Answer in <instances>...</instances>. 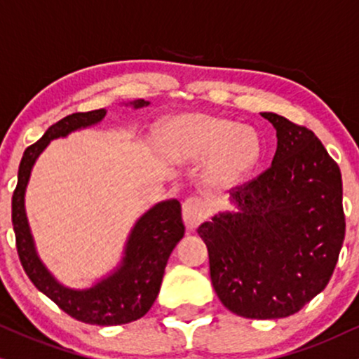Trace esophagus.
I'll use <instances>...</instances> for the list:
<instances>
[{"mask_svg":"<svg viewBox=\"0 0 359 359\" xmlns=\"http://www.w3.org/2000/svg\"><path fill=\"white\" fill-rule=\"evenodd\" d=\"M182 215L185 225H187L190 230L197 229L208 215L207 203L201 201L198 197H189L187 201L182 203Z\"/></svg>","mask_w":359,"mask_h":359,"instance_id":"34e87169","label":"esophagus"}]
</instances>
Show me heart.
<instances>
[{
	"instance_id": "b5f03b06",
	"label": "heart",
	"mask_w": 359,
	"mask_h": 359,
	"mask_svg": "<svg viewBox=\"0 0 359 359\" xmlns=\"http://www.w3.org/2000/svg\"><path fill=\"white\" fill-rule=\"evenodd\" d=\"M170 134L189 156L213 154L210 179L213 184L229 187L240 182L257 165L262 144L250 127L220 117L190 114L169 124Z\"/></svg>"
}]
</instances>
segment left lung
Here are the masks:
<instances>
[{"mask_svg":"<svg viewBox=\"0 0 359 359\" xmlns=\"http://www.w3.org/2000/svg\"><path fill=\"white\" fill-rule=\"evenodd\" d=\"M276 130L271 165L238 185L197 232L205 242L217 297L235 315H294L323 292L344 240L339 167L320 139L283 116L262 112Z\"/></svg>","mask_w":359,"mask_h":359,"instance_id":"8db88e82","label":"left lung"}]
</instances>
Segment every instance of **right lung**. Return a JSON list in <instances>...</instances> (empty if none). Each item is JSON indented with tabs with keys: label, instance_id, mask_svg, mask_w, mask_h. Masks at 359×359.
I'll use <instances>...</instances> for the list:
<instances>
[{
	"label": "right lung",
	"instance_id": "add662e5",
	"mask_svg": "<svg viewBox=\"0 0 359 359\" xmlns=\"http://www.w3.org/2000/svg\"><path fill=\"white\" fill-rule=\"evenodd\" d=\"M130 104L134 109H139L149 102L137 99ZM106 112V109H97L66 116L49 127L38 142L26 149L11 202L18 255L34 287L72 318L99 326L130 323L142 318L151 310L161 290L167 260L185 232L182 207L177 198L156 203L130 230L121 265L93 287L84 290L61 285L41 262L25 210V194L36 158L53 139L66 137L74 130L99 124Z\"/></svg>",
	"mask_w": 359,
	"mask_h": 359
}]
</instances>
